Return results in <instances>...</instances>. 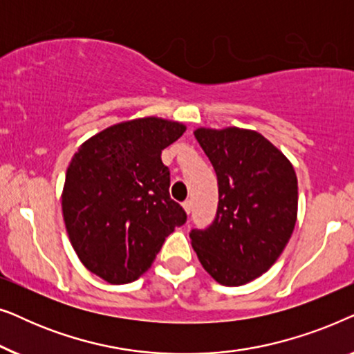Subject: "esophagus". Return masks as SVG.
Returning <instances> with one entry per match:
<instances>
[{
    "mask_svg": "<svg viewBox=\"0 0 354 354\" xmlns=\"http://www.w3.org/2000/svg\"><path fill=\"white\" fill-rule=\"evenodd\" d=\"M183 209H185L188 214H190V211H192V207H193V203H192V200H187V201H183Z\"/></svg>",
    "mask_w": 354,
    "mask_h": 354,
    "instance_id": "esophagus-1",
    "label": "esophagus"
}]
</instances>
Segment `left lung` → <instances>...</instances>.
Masks as SVG:
<instances>
[{
	"label": "left lung",
	"instance_id": "1",
	"mask_svg": "<svg viewBox=\"0 0 354 354\" xmlns=\"http://www.w3.org/2000/svg\"><path fill=\"white\" fill-rule=\"evenodd\" d=\"M195 137L217 176L214 221L193 229V250L212 279L248 283L272 266L293 234L298 180L287 158L253 130L198 129Z\"/></svg>",
	"mask_w": 354,
	"mask_h": 354
}]
</instances>
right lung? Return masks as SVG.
I'll use <instances>...</instances> for the list:
<instances>
[{
	"instance_id": "right-lung-1",
	"label": "right lung",
	"mask_w": 354,
	"mask_h": 354,
	"mask_svg": "<svg viewBox=\"0 0 354 354\" xmlns=\"http://www.w3.org/2000/svg\"><path fill=\"white\" fill-rule=\"evenodd\" d=\"M183 132L185 125L171 120H129L91 137L72 158L62 192L66 229L85 268L106 282L137 280L187 222L161 161Z\"/></svg>"
}]
</instances>
